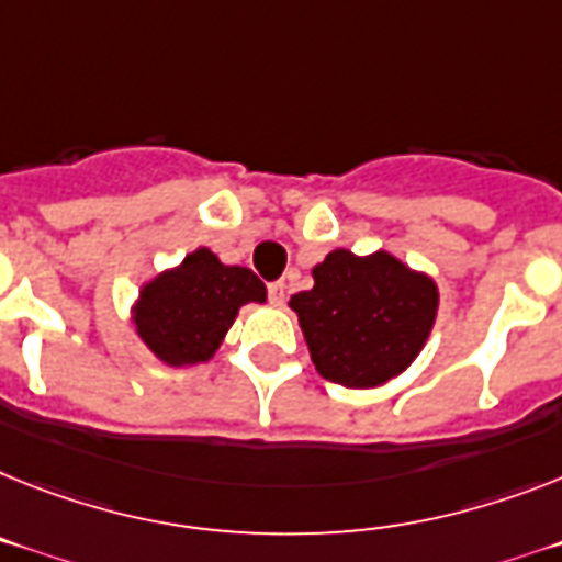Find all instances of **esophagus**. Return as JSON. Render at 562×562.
Segmentation results:
<instances>
[{
	"label": "esophagus",
	"mask_w": 562,
	"mask_h": 562,
	"mask_svg": "<svg viewBox=\"0 0 562 562\" xmlns=\"http://www.w3.org/2000/svg\"><path fill=\"white\" fill-rule=\"evenodd\" d=\"M268 300L273 305H285V280H277L268 285Z\"/></svg>",
	"instance_id": "1"
}]
</instances>
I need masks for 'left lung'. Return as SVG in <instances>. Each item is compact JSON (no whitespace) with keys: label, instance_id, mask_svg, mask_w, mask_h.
Wrapping results in <instances>:
<instances>
[{"label":"left lung","instance_id":"1","mask_svg":"<svg viewBox=\"0 0 562 562\" xmlns=\"http://www.w3.org/2000/svg\"><path fill=\"white\" fill-rule=\"evenodd\" d=\"M319 374L348 389L383 385L426 342L437 285L380 251L339 248L314 268V289L291 296Z\"/></svg>","mask_w":562,"mask_h":562}]
</instances>
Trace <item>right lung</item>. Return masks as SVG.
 Instances as JSON below:
<instances>
[{"mask_svg":"<svg viewBox=\"0 0 562 562\" xmlns=\"http://www.w3.org/2000/svg\"><path fill=\"white\" fill-rule=\"evenodd\" d=\"M266 303V285L251 268L223 266L209 248L145 285L134 323L159 360L205 362L223 342L239 305Z\"/></svg>","mask_w":562,"mask_h":562,"instance_id":"obj_1","label":"right lung"}]
</instances>
